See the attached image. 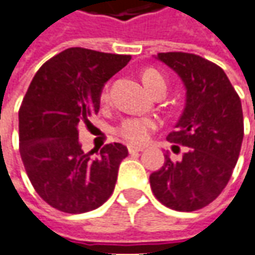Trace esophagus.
Masks as SVG:
<instances>
[{"instance_id":"1","label":"esophagus","mask_w":255,"mask_h":255,"mask_svg":"<svg viewBox=\"0 0 255 255\" xmlns=\"http://www.w3.org/2000/svg\"><path fill=\"white\" fill-rule=\"evenodd\" d=\"M145 149L143 146H136V145H128V152L129 153H136V152H142Z\"/></svg>"}]
</instances>
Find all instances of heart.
<instances>
[{
  "label": "heart",
  "mask_w": 255,
  "mask_h": 255,
  "mask_svg": "<svg viewBox=\"0 0 255 255\" xmlns=\"http://www.w3.org/2000/svg\"><path fill=\"white\" fill-rule=\"evenodd\" d=\"M142 84L143 86L150 92L159 89V88H166L164 78L162 77L160 72H157L156 69L149 68L145 69L141 75ZM102 99H107V89L102 93ZM156 128V124L152 119L148 117H131L121 123L119 127V134L131 143H143L149 138L150 132Z\"/></svg>",
  "instance_id": "obj_1"
}]
</instances>
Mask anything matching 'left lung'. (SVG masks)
Masks as SVG:
<instances>
[{
  "label": "left lung",
  "mask_w": 255,
  "mask_h": 255,
  "mask_svg": "<svg viewBox=\"0 0 255 255\" xmlns=\"http://www.w3.org/2000/svg\"><path fill=\"white\" fill-rule=\"evenodd\" d=\"M186 88V106L167 141L187 146L180 162H166L150 174L152 193L170 209L191 212L222 193L243 142L242 102L225 71L190 53H159Z\"/></svg>",
  "instance_id": "obj_1"
}]
</instances>
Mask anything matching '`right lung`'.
<instances>
[{"mask_svg":"<svg viewBox=\"0 0 255 255\" xmlns=\"http://www.w3.org/2000/svg\"><path fill=\"white\" fill-rule=\"evenodd\" d=\"M131 55L71 47L36 72L19 109V152L36 193L55 209L84 214L113 194L128 149L114 142L92 159L79 143L78 127L100 109L105 84Z\"/></svg>","mask_w":255,"mask_h":255,"instance_id":"add662e5","label":"right lung"}]
</instances>
